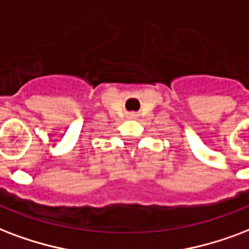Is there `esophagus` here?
<instances>
[{"label":"esophagus","instance_id":"1","mask_svg":"<svg viewBox=\"0 0 249 249\" xmlns=\"http://www.w3.org/2000/svg\"><path fill=\"white\" fill-rule=\"evenodd\" d=\"M130 116H134V113H130Z\"/></svg>","mask_w":249,"mask_h":249}]
</instances>
